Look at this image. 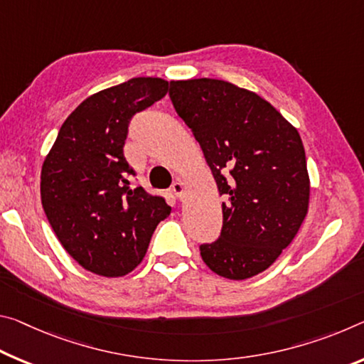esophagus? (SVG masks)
<instances>
[{
  "mask_svg": "<svg viewBox=\"0 0 364 364\" xmlns=\"http://www.w3.org/2000/svg\"><path fill=\"white\" fill-rule=\"evenodd\" d=\"M171 191L178 196V199L183 200L184 194H186V188H184V184L181 181H175L171 184Z\"/></svg>",
  "mask_w": 364,
  "mask_h": 364,
  "instance_id": "1",
  "label": "esophagus"
}]
</instances>
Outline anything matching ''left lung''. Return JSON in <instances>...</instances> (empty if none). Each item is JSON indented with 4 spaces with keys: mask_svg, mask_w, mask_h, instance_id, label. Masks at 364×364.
<instances>
[{
    "mask_svg": "<svg viewBox=\"0 0 364 364\" xmlns=\"http://www.w3.org/2000/svg\"><path fill=\"white\" fill-rule=\"evenodd\" d=\"M170 99L217 183L222 235L200 246L212 272L245 280L291 243L308 213L306 155L293 124L256 92L220 79L171 80Z\"/></svg>",
    "mask_w": 364,
    "mask_h": 364,
    "instance_id": "8db88e82",
    "label": "left lung"
}]
</instances>
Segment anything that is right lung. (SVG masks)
Instances as JSON below:
<instances>
[{"mask_svg":"<svg viewBox=\"0 0 364 364\" xmlns=\"http://www.w3.org/2000/svg\"><path fill=\"white\" fill-rule=\"evenodd\" d=\"M168 92V80L134 77L90 95L69 114L40 175L47 218L80 267L108 279L134 270L171 207L141 186L123 147L132 114Z\"/></svg>","mask_w":364,"mask_h":364,"instance_id":"obj_1","label":"right lung"}]
</instances>
